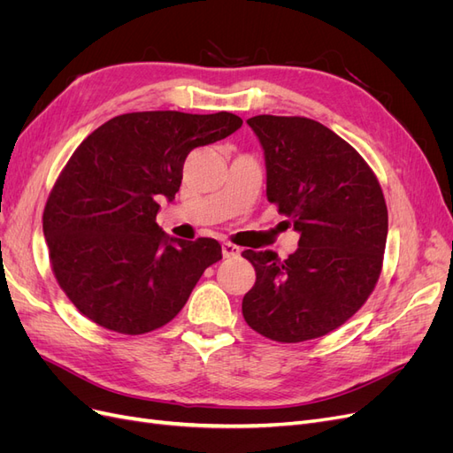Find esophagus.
I'll use <instances>...</instances> for the list:
<instances>
[{
    "mask_svg": "<svg viewBox=\"0 0 453 453\" xmlns=\"http://www.w3.org/2000/svg\"><path fill=\"white\" fill-rule=\"evenodd\" d=\"M240 248L238 245H234V243H223V257L225 258H236V257H240Z\"/></svg>",
    "mask_w": 453,
    "mask_h": 453,
    "instance_id": "1",
    "label": "esophagus"
}]
</instances>
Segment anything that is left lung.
Masks as SVG:
<instances>
[{
  "label": "left lung",
  "instance_id": "8db88e82",
  "mask_svg": "<svg viewBox=\"0 0 453 453\" xmlns=\"http://www.w3.org/2000/svg\"><path fill=\"white\" fill-rule=\"evenodd\" d=\"M265 149L266 196L300 234L285 260L245 250L257 281L242 313L270 340L296 344L344 325L374 291L388 205L374 172L348 142L306 117L248 120Z\"/></svg>",
  "mask_w": 453,
  "mask_h": 453
}]
</instances>
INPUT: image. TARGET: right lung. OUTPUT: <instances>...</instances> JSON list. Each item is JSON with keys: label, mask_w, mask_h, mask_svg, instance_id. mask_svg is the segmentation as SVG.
Returning a JSON list of instances; mask_svg holds the SVG:
<instances>
[{"label": "right lung", "mask_w": 453, "mask_h": 453, "mask_svg": "<svg viewBox=\"0 0 453 453\" xmlns=\"http://www.w3.org/2000/svg\"><path fill=\"white\" fill-rule=\"evenodd\" d=\"M242 122L226 111L127 113L75 149L49 195L43 234L54 278L85 318L145 334L181 311L223 251L213 238H170L157 225L158 200L175 198L190 150Z\"/></svg>", "instance_id": "right-lung-1"}]
</instances>
